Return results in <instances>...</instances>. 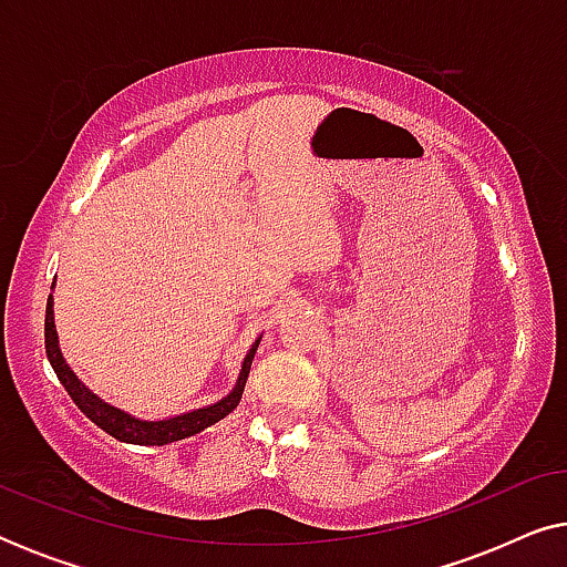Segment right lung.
I'll list each match as a JSON object with an SVG mask.
<instances>
[{"label":"right lung","mask_w":567,"mask_h":567,"mask_svg":"<svg viewBox=\"0 0 567 567\" xmlns=\"http://www.w3.org/2000/svg\"><path fill=\"white\" fill-rule=\"evenodd\" d=\"M255 351H258V343L250 348V353L245 355L243 361V371H239V379L227 398L216 402V405L193 410V413L177 415V417H167V421H138V417H131L123 410L107 405L92 394L87 386H84L80 379L74 377V371L66 367L64 355L59 351V338H56V328H53V299L49 297V305H45V355H49L53 371H56L59 382L64 384V390L69 392V398L74 400V405L82 410L84 415L90 417L92 423L100 425L105 433H111L113 439L126 441V444H138V446H165L173 444V441H183L188 436H196L208 425L219 423L221 417H227L231 410L239 405V398H243L247 374H250Z\"/></svg>","instance_id":"obj_1"}]
</instances>
